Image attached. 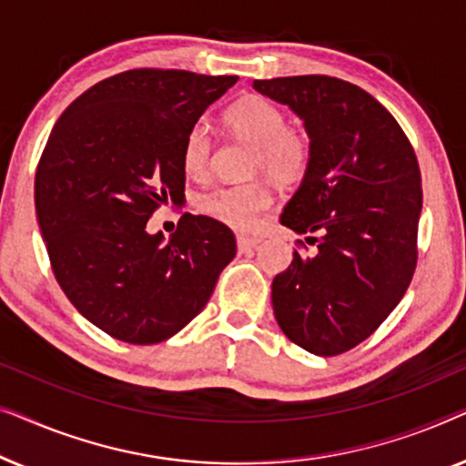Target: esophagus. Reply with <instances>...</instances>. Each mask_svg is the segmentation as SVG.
I'll list each match as a JSON object with an SVG mask.
<instances>
[{"label":"esophagus","mask_w":466,"mask_h":466,"mask_svg":"<svg viewBox=\"0 0 466 466\" xmlns=\"http://www.w3.org/2000/svg\"><path fill=\"white\" fill-rule=\"evenodd\" d=\"M258 244H260L258 239L246 238V235H238V248H239V252H250V250H254V248H257Z\"/></svg>","instance_id":"obj_1"}]
</instances>
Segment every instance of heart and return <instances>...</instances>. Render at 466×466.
Returning a JSON list of instances; mask_svg holds the SVG:
<instances>
[{
    "label": "heart",
    "instance_id": "obj_1",
    "mask_svg": "<svg viewBox=\"0 0 466 466\" xmlns=\"http://www.w3.org/2000/svg\"><path fill=\"white\" fill-rule=\"evenodd\" d=\"M227 129L254 146L252 169H263L279 182L303 174L309 158V142L301 131L289 129L282 107L260 95H248L225 112ZM212 137L203 123L187 133L182 146V167L188 176L208 169ZM273 195L265 182L254 180L235 187H218L199 199V209L222 225L250 231L260 212L271 206Z\"/></svg>",
    "mask_w": 466,
    "mask_h": 466
}]
</instances>
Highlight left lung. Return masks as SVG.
Wrapping results in <instances>:
<instances>
[{
	"mask_svg": "<svg viewBox=\"0 0 466 466\" xmlns=\"http://www.w3.org/2000/svg\"><path fill=\"white\" fill-rule=\"evenodd\" d=\"M303 120L309 158L279 222L316 244L292 252L271 284L290 341L335 356L365 341L403 299L416 269L422 177L397 120L360 86L330 76L254 80Z\"/></svg>",
	"mask_w": 466,
	"mask_h": 466,
	"instance_id": "obj_1",
	"label": "left lung"
}]
</instances>
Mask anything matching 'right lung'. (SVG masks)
Masks as SVG:
<instances>
[{"label":"right lung","instance_id":"1","mask_svg":"<svg viewBox=\"0 0 466 466\" xmlns=\"http://www.w3.org/2000/svg\"><path fill=\"white\" fill-rule=\"evenodd\" d=\"M238 76L131 69L82 93L35 171V218L55 278L88 322L150 346L182 330L235 257V235L184 214L165 241L146 222L184 197L182 146Z\"/></svg>","mask_w":466,"mask_h":466}]
</instances>
